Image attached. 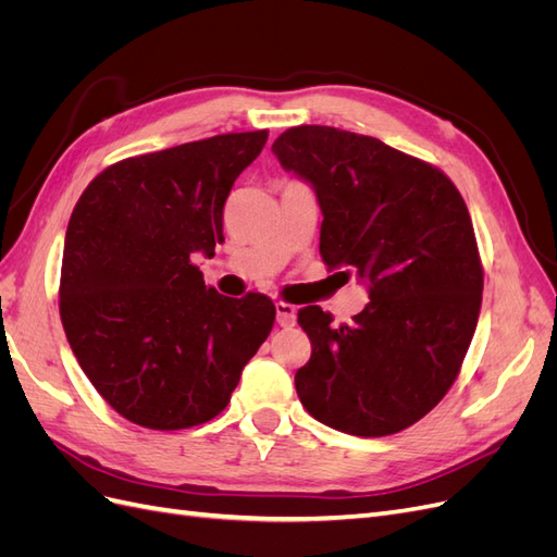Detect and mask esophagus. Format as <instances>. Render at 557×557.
<instances>
[{"mask_svg": "<svg viewBox=\"0 0 557 557\" xmlns=\"http://www.w3.org/2000/svg\"><path fill=\"white\" fill-rule=\"evenodd\" d=\"M276 320L281 327H293L297 323V307L288 301H276Z\"/></svg>", "mask_w": 557, "mask_h": 557, "instance_id": "obj_1", "label": "esophagus"}]
</instances>
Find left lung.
Returning <instances> with one entry per match:
<instances>
[{"mask_svg":"<svg viewBox=\"0 0 557 557\" xmlns=\"http://www.w3.org/2000/svg\"><path fill=\"white\" fill-rule=\"evenodd\" d=\"M272 150L313 185L325 264L369 283L348 325L320 307L297 311L311 342L297 395L346 434L407 430L450 391L476 330L483 267L465 199L440 166L364 134L299 125Z\"/></svg>","mask_w":557,"mask_h":557,"instance_id":"1","label":"left lung"}]
</instances>
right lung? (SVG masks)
Returning a JSON list of instances; mask_svg holds the SVG:
<instances>
[{"label": "right lung", "instance_id": "obj_1", "mask_svg": "<svg viewBox=\"0 0 557 557\" xmlns=\"http://www.w3.org/2000/svg\"><path fill=\"white\" fill-rule=\"evenodd\" d=\"M267 134L125 158L76 201L62 252V327L95 391L134 425L166 432L215 418L274 327L267 295L225 297L193 264L225 239V199Z\"/></svg>", "mask_w": 557, "mask_h": 557}]
</instances>
